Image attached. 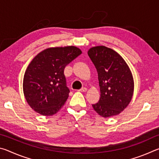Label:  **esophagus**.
<instances>
[{"mask_svg":"<svg viewBox=\"0 0 159 159\" xmlns=\"http://www.w3.org/2000/svg\"><path fill=\"white\" fill-rule=\"evenodd\" d=\"M79 91V92H86V91H87V88L83 87V88H81V89H80Z\"/></svg>","mask_w":159,"mask_h":159,"instance_id":"1","label":"esophagus"}]
</instances>
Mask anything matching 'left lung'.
Returning a JSON list of instances; mask_svg holds the SVG:
<instances>
[{
  "instance_id": "left-lung-1",
  "label": "left lung",
  "mask_w": 159,
  "mask_h": 159,
  "mask_svg": "<svg viewBox=\"0 0 159 159\" xmlns=\"http://www.w3.org/2000/svg\"><path fill=\"white\" fill-rule=\"evenodd\" d=\"M88 56L98 74L100 98L93 107L99 115L109 118L119 114L130 103L134 81L128 64L119 54L103 45L93 47Z\"/></svg>"
}]
</instances>
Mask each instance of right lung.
Here are the masks:
<instances>
[{"label": "right lung", "mask_w": 159, "mask_h": 159, "mask_svg": "<svg viewBox=\"0 0 159 159\" xmlns=\"http://www.w3.org/2000/svg\"><path fill=\"white\" fill-rule=\"evenodd\" d=\"M81 53L75 46L50 48L32 60L24 76L23 91L35 111L48 116L63 107L70 92L64 68Z\"/></svg>", "instance_id": "1"}]
</instances>
